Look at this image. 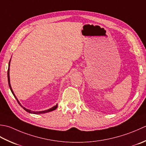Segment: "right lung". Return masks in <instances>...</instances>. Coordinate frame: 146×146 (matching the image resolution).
<instances>
[{
	"instance_id": "obj_1",
	"label": "right lung",
	"mask_w": 146,
	"mask_h": 146,
	"mask_svg": "<svg viewBox=\"0 0 146 146\" xmlns=\"http://www.w3.org/2000/svg\"><path fill=\"white\" fill-rule=\"evenodd\" d=\"M10 62H11V60H10V61H9V67H8V70H7V78H8V83H9V86L10 90H11V92H12V93H13V94L14 95V97H15V98H16V99L17 102H18V103L19 104V105H20L21 106L22 108H23L24 110H26V111H27V112L29 113L36 114V115H38V114H42V113H48V112H50V111H53V110H55V109H56V108H57V107H58L57 104H56V105L55 106H53L52 108H51L48 109V110H44V111H31V110H29V109L26 108L25 107H24V106H23L21 105V104L20 103V102H19V100H17V98H16V96H15V94H14V92H13V89H12V88H11V83H10V77H9V66H10Z\"/></svg>"
}]
</instances>
